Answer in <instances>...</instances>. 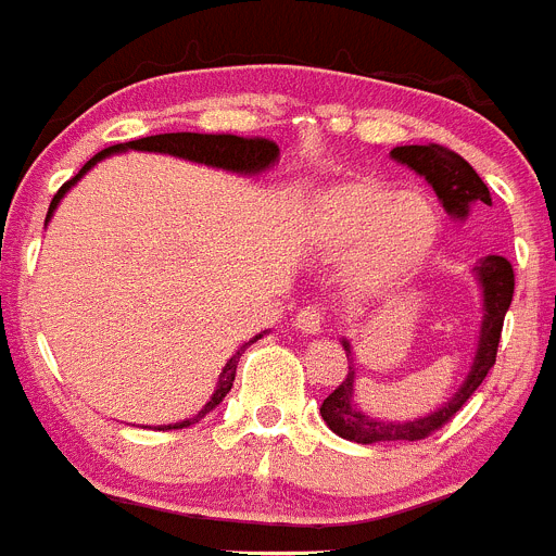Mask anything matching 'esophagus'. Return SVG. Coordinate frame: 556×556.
Returning <instances> with one entry per match:
<instances>
[{
    "mask_svg": "<svg viewBox=\"0 0 556 556\" xmlns=\"http://www.w3.org/2000/svg\"><path fill=\"white\" fill-rule=\"evenodd\" d=\"M294 328L303 333H317L323 328V323H326V314H323L320 306H306L301 308V312L294 314Z\"/></svg>",
    "mask_w": 556,
    "mask_h": 556,
    "instance_id": "34e87169",
    "label": "esophagus"
}]
</instances>
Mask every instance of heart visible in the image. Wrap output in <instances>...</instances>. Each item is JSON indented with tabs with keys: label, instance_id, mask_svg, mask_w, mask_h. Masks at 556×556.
I'll return each mask as SVG.
<instances>
[{
	"label": "heart",
	"instance_id": "1",
	"mask_svg": "<svg viewBox=\"0 0 556 556\" xmlns=\"http://www.w3.org/2000/svg\"><path fill=\"white\" fill-rule=\"evenodd\" d=\"M440 233V217L420 191H395L356 178L328 186L306 211V236L323 258L353 255V281L367 292L404 283Z\"/></svg>",
	"mask_w": 556,
	"mask_h": 556
}]
</instances>
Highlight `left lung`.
Here are the masks:
<instances>
[{
    "label": "left lung",
    "instance_id": "1",
    "mask_svg": "<svg viewBox=\"0 0 556 556\" xmlns=\"http://www.w3.org/2000/svg\"><path fill=\"white\" fill-rule=\"evenodd\" d=\"M397 164H406L415 169L417 175H424L434 194L440 198L443 208L448 211L454 219H465L473 205L484 203L490 205V191L488 184L476 175L473 166L468 161L456 155L454 150L443 144H406L395 147L390 152ZM476 278H479L481 298H484V320H481L479 331V348H476L473 367H470L465 384L456 390L443 409L431 412L426 417H415L406 424H384L376 417L365 415L353 404V378H356V367L348 365V376L342 378V384L323 401L320 415L328 424L333 434L351 443H395V440H426L434 434L437 429H443L451 417L468 404V397L479 390V384L488 378L490 367L495 365V353H498L501 342V328H504V314H507L509 303H513L515 292V273L513 264L504 255H484L473 267ZM348 356H351V342L342 339Z\"/></svg>",
    "mask_w": 556,
    "mask_h": 556
}]
</instances>
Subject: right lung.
<instances>
[{"label":"right lung","mask_w":556,"mask_h":556,"mask_svg":"<svg viewBox=\"0 0 556 556\" xmlns=\"http://www.w3.org/2000/svg\"><path fill=\"white\" fill-rule=\"evenodd\" d=\"M119 150L166 152V155H178V159L194 161V164H205V166H217V169L239 172V175H255V172H264L269 164H275V159H278V144H275V141L244 139V136H230V132H161V136H147V139L127 141V144H113V147H105L102 152H97L94 159L88 161V164L77 172L75 178L66 180V184L58 189V194L52 198V203H49L47 223H49V217H52V211H55L58 203L63 200V194H66V191L72 189V186H75L77 180H80L83 175H86V172L97 164V161L108 159V155H113V152H119ZM262 337L264 333H258V337H253L250 342H255V339H262ZM250 342H244L242 351H236V356H230V362L225 365L223 376H219V387L214 390L211 401L198 412V415L189 417V420H180V424H175V426H161V429H186V426L198 424L200 417L208 415L214 406L223 404V397L228 395L230 387H233L239 356H242L244 348H248Z\"/></svg>","instance_id":"obj_1"}]
</instances>
